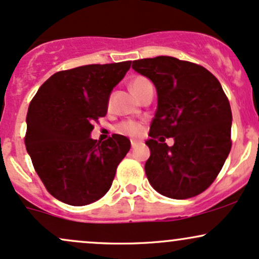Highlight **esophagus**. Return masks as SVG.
Instances as JSON below:
<instances>
[{
    "label": "esophagus",
    "instance_id": "1",
    "mask_svg": "<svg viewBox=\"0 0 259 259\" xmlns=\"http://www.w3.org/2000/svg\"><path fill=\"white\" fill-rule=\"evenodd\" d=\"M136 145H138V142H136L135 140H132V148H135Z\"/></svg>",
    "mask_w": 259,
    "mask_h": 259
}]
</instances>
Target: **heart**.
<instances>
[{"instance_id":"heart-1","label":"heart","mask_w":259,"mask_h":259,"mask_svg":"<svg viewBox=\"0 0 259 259\" xmlns=\"http://www.w3.org/2000/svg\"><path fill=\"white\" fill-rule=\"evenodd\" d=\"M152 82L150 81L145 76H136L130 82V89L136 96L140 97L142 95V92L145 90H147L148 88H151ZM117 132L119 134H124V135H129V136H140L142 133V126L141 124L136 123V121H132V120H125V121H121L120 124L117 125Z\"/></svg>"}]
</instances>
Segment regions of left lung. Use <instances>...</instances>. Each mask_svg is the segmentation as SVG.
<instances>
[{
	"mask_svg": "<svg viewBox=\"0 0 259 259\" xmlns=\"http://www.w3.org/2000/svg\"><path fill=\"white\" fill-rule=\"evenodd\" d=\"M133 69L151 79L158 95L146 141L148 181L160 195L175 200L202 194L218 177L231 148L233 115L221 82L202 65L169 56L138 59ZM165 137L175 139L173 147L165 144Z\"/></svg>",
	"mask_w": 259,
	"mask_h": 259,
	"instance_id": "obj_1",
	"label": "left lung"
}]
</instances>
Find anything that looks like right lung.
Returning a JSON list of instances; mask_svg holds the SVG:
<instances>
[{
    "instance_id": "right-lung-1",
    "label": "right lung",
    "mask_w": 259,
    "mask_h": 259,
    "mask_svg": "<svg viewBox=\"0 0 259 259\" xmlns=\"http://www.w3.org/2000/svg\"><path fill=\"white\" fill-rule=\"evenodd\" d=\"M132 61L89 64L53 74L32 97L25 146L47 191L70 206H85L109 190L129 139L113 134L92 140L94 124L107 114L111 91Z\"/></svg>"
}]
</instances>
